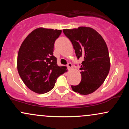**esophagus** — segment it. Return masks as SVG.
Instances as JSON below:
<instances>
[{
	"instance_id": "obj_1",
	"label": "esophagus",
	"mask_w": 129,
	"mask_h": 129,
	"mask_svg": "<svg viewBox=\"0 0 129 129\" xmlns=\"http://www.w3.org/2000/svg\"><path fill=\"white\" fill-rule=\"evenodd\" d=\"M67 67L68 68V70H71L73 68V66H72V63H68L67 66Z\"/></svg>"
}]
</instances>
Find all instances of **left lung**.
Listing matches in <instances>:
<instances>
[{
    "instance_id": "left-lung-1",
    "label": "left lung",
    "mask_w": 129,
    "mask_h": 129,
    "mask_svg": "<svg viewBox=\"0 0 129 129\" xmlns=\"http://www.w3.org/2000/svg\"><path fill=\"white\" fill-rule=\"evenodd\" d=\"M70 40L78 59L83 58L81 63V81L72 85V90L80 94H90L100 87L109 73L110 57L106 43L100 34L90 27L63 29Z\"/></svg>"
}]
</instances>
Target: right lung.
Segmentation results:
<instances>
[{
  "label": "right lung",
  "mask_w": 129,
  "mask_h": 129,
  "mask_svg": "<svg viewBox=\"0 0 129 129\" xmlns=\"http://www.w3.org/2000/svg\"><path fill=\"white\" fill-rule=\"evenodd\" d=\"M61 30L39 28L28 35L17 55V70L26 86L43 94L54 87L56 80L65 73L66 67H59L53 56L55 41Z\"/></svg>",
  "instance_id": "right-lung-1"
}]
</instances>
